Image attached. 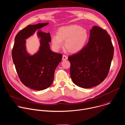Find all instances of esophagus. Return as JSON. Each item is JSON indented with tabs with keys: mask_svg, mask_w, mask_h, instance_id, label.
<instances>
[{
	"mask_svg": "<svg viewBox=\"0 0 125 125\" xmlns=\"http://www.w3.org/2000/svg\"><path fill=\"white\" fill-rule=\"evenodd\" d=\"M68 59V57L67 56H66L65 55H63L62 56V60L63 61H65Z\"/></svg>",
	"mask_w": 125,
	"mask_h": 125,
	"instance_id": "obj_1",
	"label": "esophagus"
}]
</instances>
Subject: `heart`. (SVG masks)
Masks as SVG:
<instances>
[{
	"label": "heart",
	"instance_id": "1",
	"mask_svg": "<svg viewBox=\"0 0 125 125\" xmlns=\"http://www.w3.org/2000/svg\"><path fill=\"white\" fill-rule=\"evenodd\" d=\"M87 30L80 25L72 24L60 27L57 35L52 37L53 48L58 51L63 47L62 42H65V47L70 53H75L82 50L88 39Z\"/></svg>",
	"mask_w": 125,
	"mask_h": 125
}]
</instances>
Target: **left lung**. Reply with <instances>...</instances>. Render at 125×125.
Wrapping results in <instances>:
<instances>
[{"mask_svg":"<svg viewBox=\"0 0 125 125\" xmlns=\"http://www.w3.org/2000/svg\"><path fill=\"white\" fill-rule=\"evenodd\" d=\"M113 54L111 39L107 31L99 26H93L87 45L68 57L73 82L83 88L100 84L108 74Z\"/></svg>","mask_w":125,"mask_h":125,"instance_id":"1","label":"left lung"}]
</instances>
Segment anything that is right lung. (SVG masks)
<instances>
[{
    "label": "right lung",
    "instance_id": "1",
    "mask_svg": "<svg viewBox=\"0 0 125 125\" xmlns=\"http://www.w3.org/2000/svg\"><path fill=\"white\" fill-rule=\"evenodd\" d=\"M48 24L28 25L19 31L15 37L12 52L13 61L21 82L26 87L35 90H43L52 84L55 70L62 58L61 54L51 50L50 33L40 29ZM37 30L40 46L38 51L31 55L26 49V40Z\"/></svg>",
    "mask_w": 125,
    "mask_h": 125
}]
</instances>
